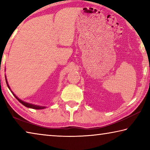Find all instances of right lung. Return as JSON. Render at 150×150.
I'll return each mask as SVG.
<instances>
[{"label":"right lung","mask_w":150,"mask_h":150,"mask_svg":"<svg viewBox=\"0 0 150 150\" xmlns=\"http://www.w3.org/2000/svg\"><path fill=\"white\" fill-rule=\"evenodd\" d=\"M5 78H6V77H5ZM6 82L7 86H8V87L9 88V89H10V87H9V86H8V82H7V81H6ZM11 92H12V91H11ZM12 93L13 94L14 96H15V97H16V99H17L18 100L20 103L22 104V105H23L24 106H26V107H28V108H33V109H43V108H45V106H37V105H32V104H30V103H26V102H24V101H22V100H20V98H18L17 96H16V95H15L12 92Z\"/></svg>","instance_id":"obj_1"}]
</instances>
